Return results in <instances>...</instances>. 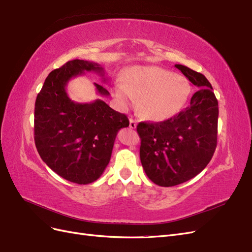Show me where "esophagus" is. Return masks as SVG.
I'll list each match as a JSON object with an SVG mask.
<instances>
[{
    "mask_svg": "<svg viewBox=\"0 0 252 252\" xmlns=\"http://www.w3.org/2000/svg\"><path fill=\"white\" fill-rule=\"evenodd\" d=\"M136 124H138V123H136L135 120H133V119L129 120V127H130L131 129H134L136 127Z\"/></svg>",
    "mask_w": 252,
    "mask_h": 252,
    "instance_id": "esophagus-1",
    "label": "esophagus"
}]
</instances>
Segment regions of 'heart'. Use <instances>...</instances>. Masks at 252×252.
Segmentation results:
<instances>
[{
  "instance_id": "b5f03b06",
  "label": "heart",
  "mask_w": 252,
  "mask_h": 252,
  "mask_svg": "<svg viewBox=\"0 0 252 252\" xmlns=\"http://www.w3.org/2000/svg\"><path fill=\"white\" fill-rule=\"evenodd\" d=\"M125 82L114 85V95L123 106L139 97L140 114L152 122L169 120L184 107L190 94L185 78L159 67H133L125 74Z\"/></svg>"
}]
</instances>
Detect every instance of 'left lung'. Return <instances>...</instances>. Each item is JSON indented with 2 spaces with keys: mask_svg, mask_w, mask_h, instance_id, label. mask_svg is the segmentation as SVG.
I'll list each match as a JSON object with an SVG mask.
<instances>
[{
  "mask_svg": "<svg viewBox=\"0 0 252 252\" xmlns=\"http://www.w3.org/2000/svg\"><path fill=\"white\" fill-rule=\"evenodd\" d=\"M174 66L197 89L190 105L169 120L136 126L145 173L162 187L182 184L199 174L210 162L218 140L219 104L211 84L200 72Z\"/></svg>",
  "mask_w": 252,
  "mask_h": 252,
  "instance_id": "8db88e82",
  "label": "left lung"
}]
</instances>
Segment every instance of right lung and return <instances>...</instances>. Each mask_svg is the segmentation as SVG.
<instances>
[{"label": "right lung", "mask_w": 252, "mask_h": 252, "mask_svg": "<svg viewBox=\"0 0 252 252\" xmlns=\"http://www.w3.org/2000/svg\"><path fill=\"white\" fill-rule=\"evenodd\" d=\"M85 71H94L103 82L107 81L100 64L69 61L48 74L34 106V142L41 158L60 177L80 185L101 177L110 161L118 131L129 126L125 114L100 98L90 103L70 100L68 82ZM94 86L98 94L109 95L102 85L94 83Z\"/></svg>", "instance_id": "right-lung-1"}]
</instances>
